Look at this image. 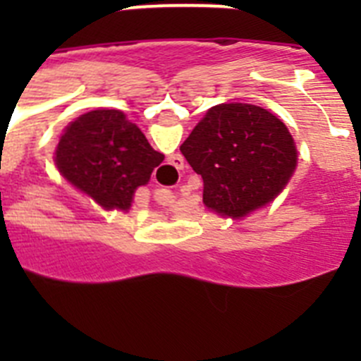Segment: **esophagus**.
Returning a JSON list of instances; mask_svg holds the SVG:
<instances>
[{"label":"esophagus","mask_w":361,"mask_h":361,"mask_svg":"<svg viewBox=\"0 0 361 361\" xmlns=\"http://www.w3.org/2000/svg\"><path fill=\"white\" fill-rule=\"evenodd\" d=\"M171 166H175L177 170H183V168H184V159L183 157H173V161H171Z\"/></svg>","instance_id":"esophagus-1"}]
</instances>
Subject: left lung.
I'll return each mask as SVG.
<instances>
[{
	"label": "left lung",
	"mask_w": 361,
	"mask_h": 361,
	"mask_svg": "<svg viewBox=\"0 0 361 361\" xmlns=\"http://www.w3.org/2000/svg\"><path fill=\"white\" fill-rule=\"evenodd\" d=\"M180 152L204 180L202 200L222 216H245L275 200L296 168L288 126L255 104L209 108Z\"/></svg>",
	"instance_id": "obj_1"
}]
</instances>
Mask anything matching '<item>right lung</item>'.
Returning <instances> with one entry per match:
<instances>
[{"instance_id": "1", "label": "right lung", "mask_w": 361, "mask_h": 361, "mask_svg": "<svg viewBox=\"0 0 361 361\" xmlns=\"http://www.w3.org/2000/svg\"><path fill=\"white\" fill-rule=\"evenodd\" d=\"M164 155L119 110H92L70 123L56 149V166L70 184L104 209H130Z\"/></svg>"}]
</instances>
